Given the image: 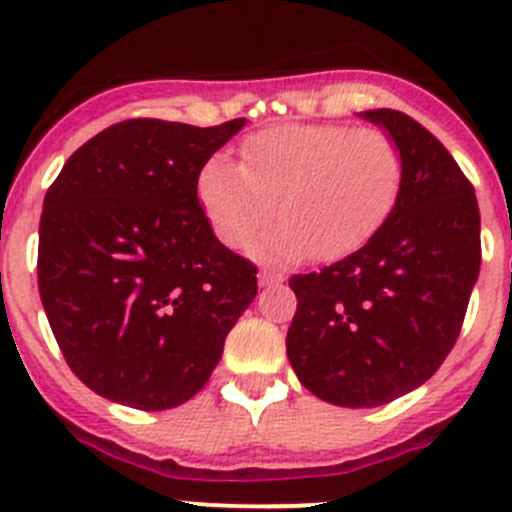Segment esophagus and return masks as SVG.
Wrapping results in <instances>:
<instances>
[{"label":"esophagus","mask_w":512,"mask_h":512,"mask_svg":"<svg viewBox=\"0 0 512 512\" xmlns=\"http://www.w3.org/2000/svg\"><path fill=\"white\" fill-rule=\"evenodd\" d=\"M284 277L277 274V271H269V269H261L259 271V284L261 287H274V284H282Z\"/></svg>","instance_id":"34e87169"}]
</instances>
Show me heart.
Here are the masks:
<instances>
[{
	"label": "heart",
	"instance_id": "heart-1",
	"mask_svg": "<svg viewBox=\"0 0 512 512\" xmlns=\"http://www.w3.org/2000/svg\"><path fill=\"white\" fill-rule=\"evenodd\" d=\"M405 161L377 128L277 125L243 140L241 164L215 153L197 171V202L212 233L241 248L274 217L282 223L253 243L264 261H336L382 230L400 202Z\"/></svg>",
	"mask_w": 512,
	"mask_h": 512
}]
</instances>
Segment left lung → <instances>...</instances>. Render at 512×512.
Masks as SVG:
<instances>
[{"label": "left lung", "instance_id": "left-lung-1", "mask_svg": "<svg viewBox=\"0 0 512 512\" xmlns=\"http://www.w3.org/2000/svg\"><path fill=\"white\" fill-rule=\"evenodd\" d=\"M361 117L400 146V202L359 251L289 279V364L312 395L341 408H377L436 374L482 264L474 187L441 140L405 112Z\"/></svg>", "mask_w": 512, "mask_h": 512}]
</instances>
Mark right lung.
I'll return each mask as SVG.
<instances>
[{
    "instance_id": "obj_1",
    "label": "right lung",
    "mask_w": 512,
    "mask_h": 512,
    "mask_svg": "<svg viewBox=\"0 0 512 512\" xmlns=\"http://www.w3.org/2000/svg\"><path fill=\"white\" fill-rule=\"evenodd\" d=\"M246 120H125L87 140L43 200L38 287L89 390L169 410L205 387L253 302L256 266L217 241L194 182Z\"/></svg>"
}]
</instances>
